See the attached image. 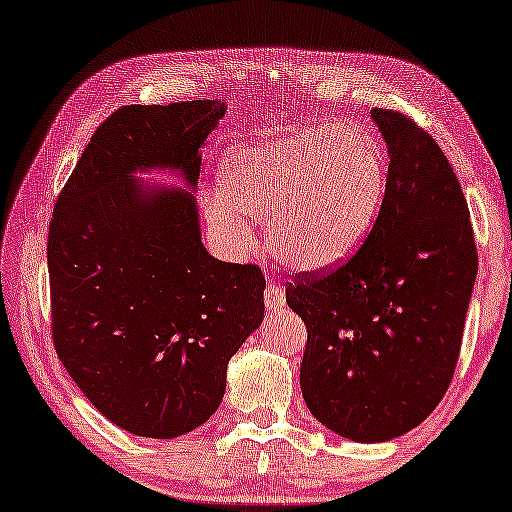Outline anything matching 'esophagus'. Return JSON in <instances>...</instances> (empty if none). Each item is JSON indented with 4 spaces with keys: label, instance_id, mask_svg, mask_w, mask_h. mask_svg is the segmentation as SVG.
Returning <instances> with one entry per match:
<instances>
[{
    "label": "esophagus",
    "instance_id": "1",
    "mask_svg": "<svg viewBox=\"0 0 512 512\" xmlns=\"http://www.w3.org/2000/svg\"><path fill=\"white\" fill-rule=\"evenodd\" d=\"M264 303L269 312H276L282 308V305H285V292H282V287L278 285V282H269V287L264 289Z\"/></svg>",
    "mask_w": 512,
    "mask_h": 512
}]
</instances>
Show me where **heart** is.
Listing matches in <instances>:
<instances>
[{"label": "heart", "mask_w": 512, "mask_h": 512, "mask_svg": "<svg viewBox=\"0 0 512 512\" xmlns=\"http://www.w3.org/2000/svg\"><path fill=\"white\" fill-rule=\"evenodd\" d=\"M218 181L204 218L230 253L253 243L248 218H257L266 220V241L280 259L326 269L352 255L375 225L386 158L363 128H299L230 149Z\"/></svg>", "instance_id": "b5f03b06"}]
</instances>
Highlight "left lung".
Masks as SVG:
<instances>
[{"mask_svg":"<svg viewBox=\"0 0 512 512\" xmlns=\"http://www.w3.org/2000/svg\"><path fill=\"white\" fill-rule=\"evenodd\" d=\"M388 147L386 193L361 248L287 282L303 319V400L363 444L414 430L451 386L478 253L462 186L414 119L372 110Z\"/></svg>","mask_w":512,"mask_h":512,"instance_id":"8db88e82","label":"left lung"}]
</instances>
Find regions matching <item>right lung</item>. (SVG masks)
Listing matches in <instances>:
<instances>
[{"label": "right lung", "instance_id": "right-lung-1", "mask_svg": "<svg viewBox=\"0 0 512 512\" xmlns=\"http://www.w3.org/2000/svg\"><path fill=\"white\" fill-rule=\"evenodd\" d=\"M225 103L124 105L91 135L52 211V342L101 414L174 439L218 409L225 372L264 315L257 264L202 246L193 195L140 188L135 170L200 179V147Z\"/></svg>", "mask_w": 512, "mask_h": 512}]
</instances>
